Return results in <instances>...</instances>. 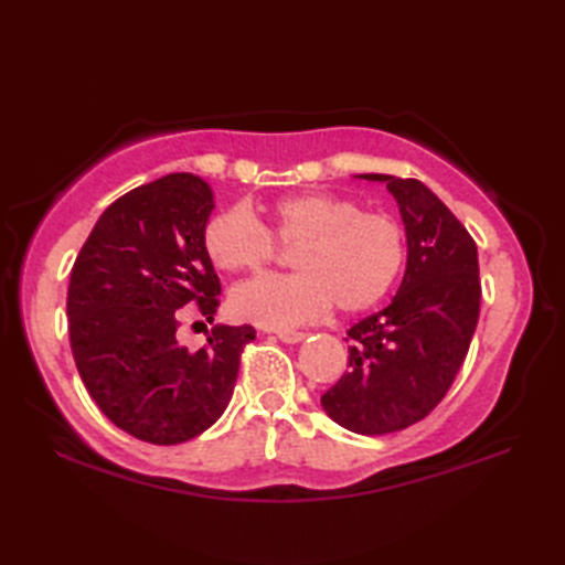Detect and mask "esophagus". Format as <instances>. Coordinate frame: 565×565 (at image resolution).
<instances>
[{
  "label": "esophagus",
  "instance_id": "34e87169",
  "mask_svg": "<svg viewBox=\"0 0 565 565\" xmlns=\"http://www.w3.org/2000/svg\"><path fill=\"white\" fill-rule=\"evenodd\" d=\"M276 338H279L281 342L294 344V342H301L306 338V332H301V330H276Z\"/></svg>",
  "mask_w": 565,
  "mask_h": 565
}]
</instances>
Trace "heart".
Returning a JSON list of instances; mask_svg holds the SVG:
<instances>
[{
    "mask_svg": "<svg viewBox=\"0 0 565 565\" xmlns=\"http://www.w3.org/2000/svg\"><path fill=\"white\" fill-rule=\"evenodd\" d=\"M267 227L239 209L215 213L203 245L215 267L257 274L279 255L296 249L301 274L264 276L237 286L231 310L264 328H289L320 318L334 303L342 313L376 306L398 279L407 255L403 223L386 211H362V203L332 194L284 196L267 209Z\"/></svg>",
    "mask_w": 565,
    "mask_h": 565,
    "instance_id": "b5f03b06",
    "label": "heart"
}]
</instances>
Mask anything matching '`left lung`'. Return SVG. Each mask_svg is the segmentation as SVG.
I'll return each instance as SVG.
<instances>
[{
  "label": "left lung",
  "instance_id": "8db88e82",
  "mask_svg": "<svg viewBox=\"0 0 565 565\" xmlns=\"http://www.w3.org/2000/svg\"><path fill=\"white\" fill-rule=\"evenodd\" d=\"M362 177L398 201L407 267L393 301L347 330L350 369L320 403L344 429L374 437L425 419L451 388L481 313V276L471 233L423 182Z\"/></svg>",
  "mask_w": 565,
  "mask_h": 565
}]
</instances>
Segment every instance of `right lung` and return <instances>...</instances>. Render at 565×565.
<instances>
[{"instance_id": "1", "label": "right lung", "mask_w": 565, "mask_h": 565, "mask_svg": "<svg viewBox=\"0 0 565 565\" xmlns=\"http://www.w3.org/2000/svg\"><path fill=\"white\" fill-rule=\"evenodd\" d=\"M211 186L179 172L116 199L70 274V347L102 413L136 439L199 437L231 401L252 326H215L191 352L177 342L184 306L209 322L221 281L203 245Z\"/></svg>"}]
</instances>
